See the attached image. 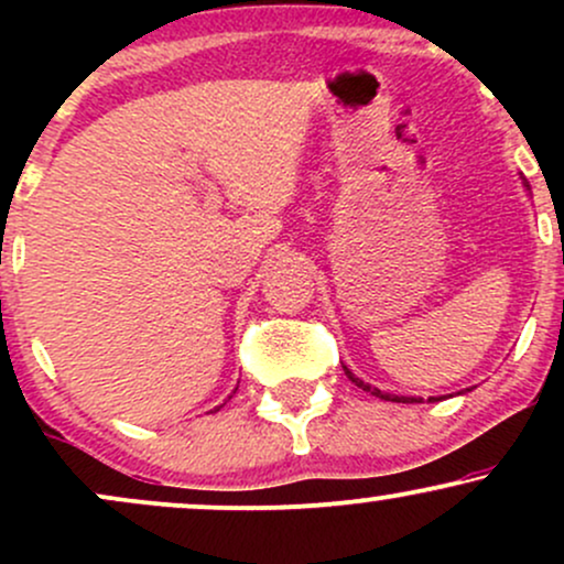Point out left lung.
<instances>
[{
	"mask_svg": "<svg viewBox=\"0 0 564 564\" xmlns=\"http://www.w3.org/2000/svg\"><path fill=\"white\" fill-rule=\"evenodd\" d=\"M345 368V373H347V379H352L355 384L358 387H364L366 392H371V394H377V398H381V400H392V403H419L416 398H394V394H390V392H381V390H377V387H371V384H366V381H360L358 377H352V371H349L347 366H341Z\"/></svg>",
	"mask_w": 564,
	"mask_h": 564,
	"instance_id": "8db88e82",
	"label": "left lung"
}]
</instances>
